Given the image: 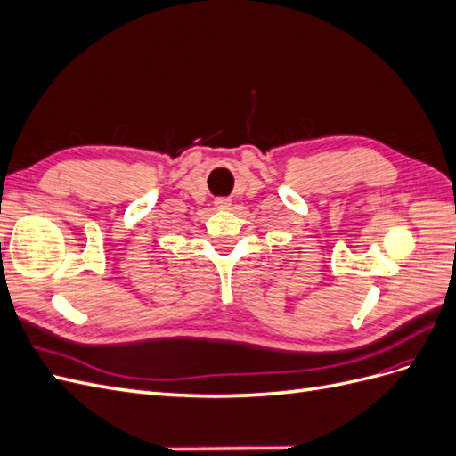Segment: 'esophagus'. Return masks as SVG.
I'll use <instances>...</instances> for the list:
<instances>
[{
    "label": "esophagus",
    "mask_w": 456,
    "mask_h": 456,
    "mask_svg": "<svg viewBox=\"0 0 456 456\" xmlns=\"http://www.w3.org/2000/svg\"><path fill=\"white\" fill-rule=\"evenodd\" d=\"M215 205L218 207V209H228V207L232 205V200L230 198H216Z\"/></svg>",
    "instance_id": "obj_1"
}]
</instances>
